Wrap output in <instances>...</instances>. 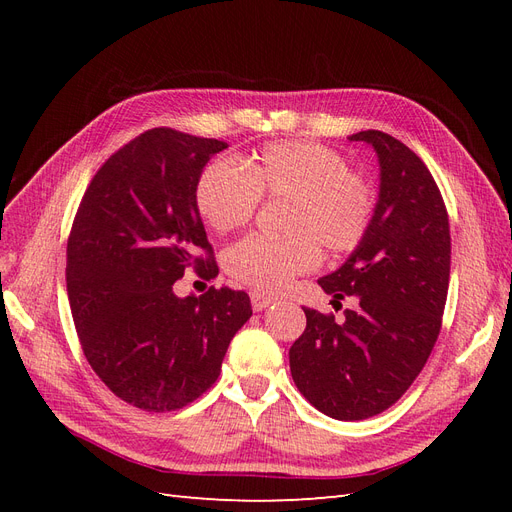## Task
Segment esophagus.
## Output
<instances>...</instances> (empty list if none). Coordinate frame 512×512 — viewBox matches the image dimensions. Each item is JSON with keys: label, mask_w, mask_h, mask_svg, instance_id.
Segmentation results:
<instances>
[{"label": "esophagus", "mask_w": 512, "mask_h": 512, "mask_svg": "<svg viewBox=\"0 0 512 512\" xmlns=\"http://www.w3.org/2000/svg\"><path fill=\"white\" fill-rule=\"evenodd\" d=\"M250 299H252V309L254 312H262V309H267L275 299L271 297V294H265V292H250Z\"/></svg>", "instance_id": "esophagus-1"}]
</instances>
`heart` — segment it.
<instances>
[{
  "label": "heart",
  "instance_id": "obj_1",
  "mask_svg": "<svg viewBox=\"0 0 512 512\" xmlns=\"http://www.w3.org/2000/svg\"><path fill=\"white\" fill-rule=\"evenodd\" d=\"M260 200H284V237L250 235L224 254L232 280L258 292H277L312 271L318 247L331 256L354 252L376 211L371 183L352 173L342 153L312 141L269 143L243 156L239 168L213 160L194 188L198 215L218 232L245 226Z\"/></svg>",
  "mask_w": 512,
  "mask_h": 512
}]
</instances>
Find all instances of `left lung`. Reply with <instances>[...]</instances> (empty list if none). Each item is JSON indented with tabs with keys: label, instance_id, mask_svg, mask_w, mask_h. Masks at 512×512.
I'll list each match as a JSON object with an SVG mask.
<instances>
[{
	"label": "left lung",
	"instance_id": "left-lung-1",
	"mask_svg": "<svg viewBox=\"0 0 512 512\" xmlns=\"http://www.w3.org/2000/svg\"><path fill=\"white\" fill-rule=\"evenodd\" d=\"M350 141L378 153L380 196L365 241L318 284L356 307L344 322L303 307L307 327L288 352L301 395L337 421L376 416L410 389L440 335L451 277L448 213L429 168L380 130Z\"/></svg>",
	"mask_w": 512,
	"mask_h": 512
}]
</instances>
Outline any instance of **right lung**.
I'll return each mask as SVG.
<instances>
[{
	"instance_id": "right-lung-1",
	"label": "right lung",
	"mask_w": 512,
	"mask_h": 512,
	"mask_svg": "<svg viewBox=\"0 0 512 512\" xmlns=\"http://www.w3.org/2000/svg\"><path fill=\"white\" fill-rule=\"evenodd\" d=\"M228 145L170 128L136 136L87 185L68 237L66 284L91 369L147 412L192 404L218 380L230 339L252 316L228 286L179 299L185 269L218 275L194 188Z\"/></svg>"
}]
</instances>
